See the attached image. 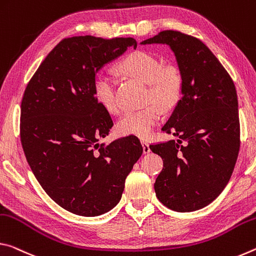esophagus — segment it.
Segmentation results:
<instances>
[{"label":"esophagus","mask_w":256,"mask_h":256,"mask_svg":"<svg viewBox=\"0 0 256 256\" xmlns=\"http://www.w3.org/2000/svg\"><path fill=\"white\" fill-rule=\"evenodd\" d=\"M140 143H142V146H143V152H144L145 154L150 153V144L148 143V142L142 140Z\"/></svg>","instance_id":"obj_1"}]
</instances>
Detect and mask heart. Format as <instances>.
Wrapping results in <instances>:
<instances>
[{
	"mask_svg": "<svg viewBox=\"0 0 256 256\" xmlns=\"http://www.w3.org/2000/svg\"><path fill=\"white\" fill-rule=\"evenodd\" d=\"M119 70L128 76L140 79L148 85V100H153L162 108H169L177 102L182 90V76L174 66H162L153 54L136 51L126 56ZM96 100L110 113H118L120 106L116 94V82L106 70L96 74L93 82ZM161 119V110L150 104L140 110H128L118 120L116 130L120 136L146 138Z\"/></svg>",
	"mask_w": 256,
	"mask_h": 256,
	"instance_id": "obj_1",
	"label": "heart"
}]
</instances>
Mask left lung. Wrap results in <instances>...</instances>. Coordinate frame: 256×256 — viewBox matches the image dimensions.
I'll return each mask as SVG.
<instances>
[{"label":"left lung","mask_w":256,"mask_h":256,"mask_svg":"<svg viewBox=\"0 0 256 256\" xmlns=\"http://www.w3.org/2000/svg\"><path fill=\"white\" fill-rule=\"evenodd\" d=\"M140 44H166L182 76V98L162 130L178 137L150 145L163 160L154 190L177 212L213 202L227 186L240 152V116L234 84L203 42L164 30Z\"/></svg>","instance_id":"8db88e82"}]
</instances>
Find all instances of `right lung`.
<instances>
[{
  "label": "right lung",
  "instance_id": "obj_1",
  "mask_svg": "<svg viewBox=\"0 0 256 256\" xmlns=\"http://www.w3.org/2000/svg\"><path fill=\"white\" fill-rule=\"evenodd\" d=\"M128 48H136V40H62L24 90L20 138L27 162L46 194L74 214L96 216L114 208L143 153L135 136L98 143L113 121L95 98V74Z\"/></svg>",
  "mask_w": 256,
  "mask_h": 256
}]
</instances>
